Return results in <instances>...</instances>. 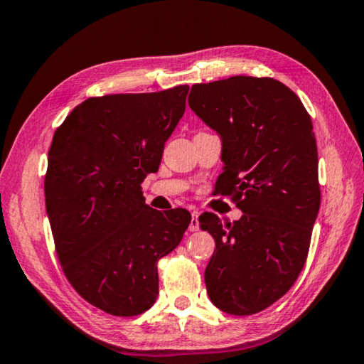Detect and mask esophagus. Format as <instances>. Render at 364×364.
<instances>
[{
	"mask_svg": "<svg viewBox=\"0 0 364 364\" xmlns=\"http://www.w3.org/2000/svg\"><path fill=\"white\" fill-rule=\"evenodd\" d=\"M199 230V213L193 212L191 213V225H189V231H197Z\"/></svg>",
	"mask_w": 364,
	"mask_h": 364,
	"instance_id": "34e87169",
	"label": "esophagus"
}]
</instances>
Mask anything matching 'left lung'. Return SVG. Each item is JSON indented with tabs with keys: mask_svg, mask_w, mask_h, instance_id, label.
<instances>
[{
	"mask_svg": "<svg viewBox=\"0 0 364 364\" xmlns=\"http://www.w3.org/2000/svg\"><path fill=\"white\" fill-rule=\"evenodd\" d=\"M189 107L221 139L218 194L242 217H199L215 239L205 268L212 304L249 316L279 300L304 268L321 193L310 115L274 78L231 77L191 88Z\"/></svg>",
	"mask_w": 364,
	"mask_h": 364,
	"instance_id": "1",
	"label": "left lung"
}]
</instances>
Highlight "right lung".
I'll return each instance as SVG.
<instances>
[{
	"label": "right lung",
	"mask_w": 364,
	"mask_h": 364,
	"mask_svg": "<svg viewBox=\"0 0 364 364\" xmlns=\"http://www.w3.org/2000/svg\"><path fill=\"white\" fill-rule=\"evenodd\" d=\"M188 91L90 97L54 133L45 197L58 257L73 289L109 315L136 316L156 304L157 262L191 223L188 210H154L141 193Z\"/></svg>",
	"instance_id": "obj_1"
}]
</instances>
